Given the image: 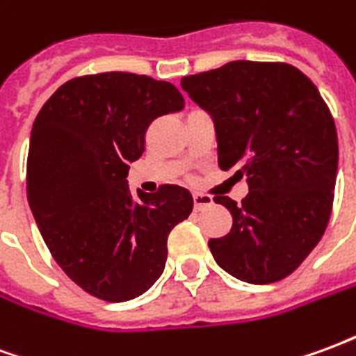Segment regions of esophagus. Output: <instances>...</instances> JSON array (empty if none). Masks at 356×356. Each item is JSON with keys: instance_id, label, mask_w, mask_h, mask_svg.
I'll return each instance as SVG.
<instances>
[{"instance_id": "obj_1", "label": "esophagus", "mask_w": 356, "mask_h": 356, "mask_svg": "<svg viewBox=\"0 0 356 356\" xmlns=\"http://www.w3.org/2000/svg\"><path fill=\"white\" fill-rule=\"evenodd\" d=\"M193 202H194V209H204L213 204L211 196H206V194H193Z\"/></svg>"}]
</instances>
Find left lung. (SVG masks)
I'll use <instances>...</instances> for the list:
<instances>
[{
    "label": "left lung",
    "mask_w": 356,
    "mask_h": 356,
    "mask_svg": "<svg viewBox=\"0 0 356 356\" xmlns=\"http://www.w3.org/2000/svg\"><path fill=\"white\" fill-rule=\"evenodd\" d=\"M181 88L213 118L219 168L250 188L240 206L213 198L232 216L231 232L208 242L213 259L242 282L282 280L328 227L339 156L330 108L286 63L234 60L185 76Z\"/></svg>",
    "instance_id": "1"
}]
</instances>
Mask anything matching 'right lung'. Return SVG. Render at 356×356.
Listing matches in <instances>:
<instances>
[{
	"instance_id": "obj_1",
	"label": "right lung",
	"mask_w": 356,
	"mask_h": 356,
	"mask_svg": "<svg viewBox=\"0 0 356 356\" xmlns=\"http://www.w3.org/2000/svg\"><path fill=\"white\" fill-rule=\"evenodd\" d=\"M183 106L170 81L102 72L63 83L35 116L28 204L58 267L95 298L145 293L162 276L171 229L193 211L183 186L135 196L125 179L148 125Z\"/></svg>"
}]
</instances>
